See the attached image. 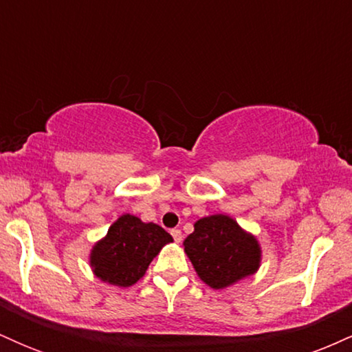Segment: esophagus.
Returning a JSON list of instances; mask_svg holds the SVG:
<instances>
[{"label": "esophagus", "mask_w": 352, "mask_h": 352, "mask_svg": "<svg viewBox=\"0 0 352 352\" xmlns=\"http://www.w3.org/2000/svg\"><path fill=\"white\" fill-rule=\"evenodd\" d=\"M170 233H172L173 240H175L177 243H180V241H182V232H180V230H179V228H173Z\"/></svg>", "instance_id": "1"}]
</instances>
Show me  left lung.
I'll return each instance as SVG.
<instances>
[{
  "label": "left lung",
  "instance_id": "8db88e82",
  "mask_svg": "<svg viewBox=\"0 0 352 352\" xmlns=\"http://www.w3.org/2000/svg\"><path fill=\"white\" fill-rule=\"evenodd\" d=\"M193 227V233L184 241L185 253L210 288H227L256 272L261 260L260 245L233 218L205 217Z\"/></svg>",
  "mask_w": 352,
  "mask_h": 352
}]
</instances>
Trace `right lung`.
<instances>
[{
	"instance_id": "obj_1",
	"label": "right lung",
	"mask_w": 352,
	"mask_h": 352,
	"mask_svg": "<svg viewBox=\"0 0 352 352\" xmlns=\"http://www.w3.org/2000/svg\"><path fill=\"white\" fill-rule=\"evenodd\" d=\"M170 241V233L162 227L125 213L92 248V272L102 281L127 288L144 276L151 261Z\"/></svg>"
}]
</instances>
